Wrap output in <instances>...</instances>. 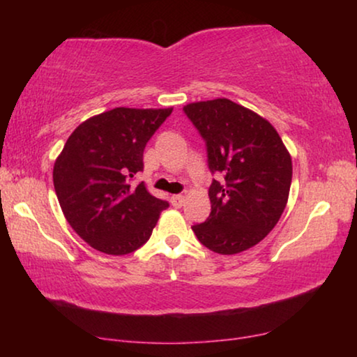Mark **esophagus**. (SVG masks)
I'll list each match as a JSON object with an SVG mask.
<instances>
[{
	"mask_svg": "<svg viewBox=\"0 0 357 357\" xmlns=\"http://www.w3.org/2000/svg\"><path fill=\"white\" fill-rule=\"evenodd\" d=\"M170 203H172V206L180 208L185 203V197L183 195H172V197H170Z\"/></svg>",
	"mask_w": 357,
	"mask_h": 357,
	"instance_id": "obj_1",
	"label": "esophagus"
}]
</instances>
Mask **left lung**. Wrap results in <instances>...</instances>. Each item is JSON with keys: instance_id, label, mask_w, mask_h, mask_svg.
I'll use <instances>...</instances> for the list:
<instances>
[{"instance_id": "obj_1", "label": "left lung", "mask_w": 357, "mask_h": 357, "mask_svg": "<svg viewBox=\"0 0 357 357\" xmlns=\"http://www.w3.org/2000/svg\"><path fill=\"white\" fill-rule=\"evenodd\" d=\"M185 115L206 143L211 213L193 226L209 250L234 255L257 245L280 221L292 160L270 121L229 99L193 102Z\"/></svg>"}]
</instances>
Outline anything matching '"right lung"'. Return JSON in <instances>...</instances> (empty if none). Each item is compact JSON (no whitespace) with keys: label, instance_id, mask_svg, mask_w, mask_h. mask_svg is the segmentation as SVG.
<instances>
[{"label":"right lung","instance_id":"right-lung-1","mask_svg":"<svg viewBox=\"0 0 357 357\" xmlns=\"http://www.w3.org/2000/svg\"><path fill=\"white\" fill-rule=\"evenodd\" d=\"M170 114L172 109L116 107L82 121L56 158L53 185L61 211L96 250H138L169 206L131 180L144 167L146 143Z\"/></svg>","mask_w":357,"mask_h":357}]
</instances>
